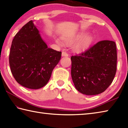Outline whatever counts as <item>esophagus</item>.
<instances>
[{
  "mask_svg": "<svg viewBox=\"0 0 128 128\" xmlns=\"http://www.w3.org/2000/svg\"><path fill=\"white\" fill-rule=\"evenodd\" d=\"M62 56H66V57H67V56H68V54L66 52H62Z\"/></svg>",
  "mask_w": 128,
  "mask_h": 128,
  "instance_id": "34e87169",
  "label": "esophagus"
}]
</instances>
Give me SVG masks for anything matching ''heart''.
Returning <instances> with one entry per match:
<instances>
[{"label":"heart","instance_id":"b5f03b06","mask_svg":"<svg viewBox=\"0 0 128 128\" xmlns=\"http://www.w3.org/2000/svg\"><path fill=\"white\" fill-rule=\"evenodd\" d=\"M86 32H80L72 34L70 36L64 38L65 42L66 45L70 46V45H72L74 42L80 40L74 45L73 49L76 52H81L86 50L89 46L92 40V38L91 35L88 34L86 36ZM56 42L59 46H63V43L59 39L56 40Z\"/></svg>","mask_w":128,"mask_h":128}]
</instances>
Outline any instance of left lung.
I'll return each mask as SVG.
<instances>
[{
    "label": "left lung",
    "instance_id": "obj_1",
    "mask_svg": "<svg viewBox=\"0 0 128 128\" xmlns=\"http://www.w3.org/2000/svg\"><path fill=\"white\" fill-rule=\"evenodd\" d=\"M71 75L76 88L94 96L104 92L112 84L116 72V42L102 40L79 56H72Z\"/></svg>",
    "mask_w": 128,
    "mask_h": 128
}]
</instances>
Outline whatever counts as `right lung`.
<instances>
[{"instance_id": "add662e5", "label": "right lung", "mask_w": 128, "mask_h": 128, "mask_svg": "<svg viewBox=\"0 0 128 128\" xmlns=\"http://www.w3.org/2000/svg\"><path fill=\"white\" fill-rule=\"evenodd\" d=\"M62 52L49 48L30 20L17 32L9 54L12 73L21 86L40 89L48 83L58 64Z\"/></svg>"}]
</instances>
